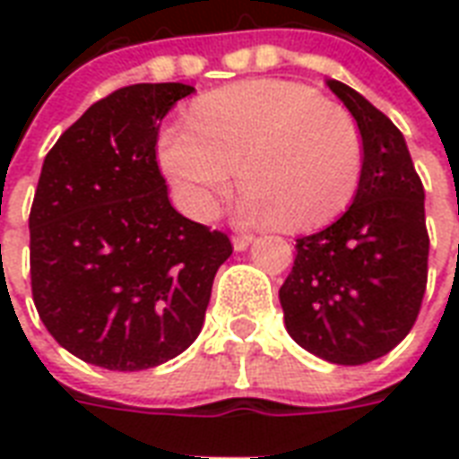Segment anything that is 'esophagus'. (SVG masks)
I'll list each match as a JSON object with an SVG mask.
<instances>
[{"label": "esophagus", "instance_id": "34e87169", "mask_svg": "<svg viewBox=\"0 0 459 459\" xmlns=\"http://www.w3.org/2000/svg\"><path fill=\"white\" fill-rule=\"evenodd\" d=\"M250 243H252V236H247V233H238V236H233V247H236L238 252L245 250Z\"/></svg>", "mask_w": 459, "mask_h": 459}]
</instances>
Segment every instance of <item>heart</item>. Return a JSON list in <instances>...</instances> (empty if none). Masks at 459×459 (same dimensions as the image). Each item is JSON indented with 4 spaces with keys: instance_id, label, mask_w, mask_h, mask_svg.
<instances>
[{
    "instance_id": "1",
    "label": "heart",
    "mask_w": 459,
    "mask_h": 459,
    "mask_svg": "<svg viewBox=\"0 0 459 459\" xmlns=\"http://www.w3.org/2000/svg\"><path fill=\"white\" fill-rule=\"evenodd\" d=\"M159 161L195 219L216 214L240 169V221L314 230L352 204L364 147L352 117L316 90L247 81L202 97L164 133Z\"/></svg>"
}]
</instances>
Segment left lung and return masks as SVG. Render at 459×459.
Returning <instances> with one entry per match:
<instances>
[{
    "label": "left lung",
    "mask_w": 459,
    "mask_h": 459,
    "mask_svg": "<svg viewBox=\"0 0 459 459\" xmlns=\"http://www.w3.org/2000/svg\"><path fill=\"white\" fill-rule=\"evenodd\" d=\"M359 128L364 166L345 214L298 238L279 290L288 333L333 364H364L398 345L420 316L429 276L424 186L405 138L345 82L328 81Z\"/></svg>",
    "instance_id": "1"
}]
</instances>
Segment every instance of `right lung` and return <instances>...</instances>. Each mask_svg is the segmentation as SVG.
<instances>
[{"mask_svg": "<svg viewBox=\"0 0 459 459\" xmlns=\"http://www.w3.org/2000/svg\"><path fill=\"white\" fill-rule=\"evenodd\" d=\"M193 92L138 82L95 102L47 152L30 207V288L61 348L111 371L169 362L200 335L233 245L178 214L159 121Z\"/></svg>", "mask_w": 459, "mask_h": 459, "instance_id": "1", "label": "right lung"}]
</instances>
